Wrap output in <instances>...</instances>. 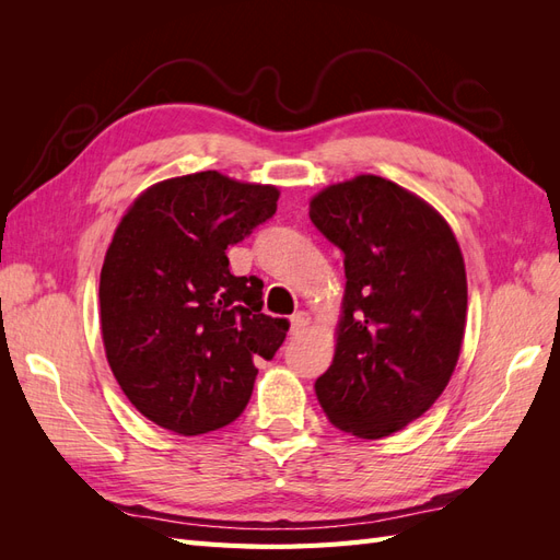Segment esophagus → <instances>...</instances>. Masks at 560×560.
Returning <instances> with one entry per match:
<instances>
[{
	"label": "esophagus",
	"mask_w": 560,
	"mask_h": 560,
	"mask_svg": "<svg viewBox=\"0 0 560 560\" xmlns=\"http://www.w3.org/2000/svg\"><path fill=\"white\" fill-rule=\"evenodd\" d=\"M308 325H311V315L306 311H299L296 315H292V331L294 334L308 329Z\"/></svg>",
	"instance_id": "34e87169"
}]
</instances>
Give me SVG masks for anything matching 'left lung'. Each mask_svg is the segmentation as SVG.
<instances>
[{"mask_svg": "<svg viewBox=\"0 0 560 560\" xmlns=\"http://www.w3.org/2000/svg\"><path fill=\"white\" fill-rule=\"evenodd\" d=\"M343 252L346 294L331 366L315 395L331 425L381 439L420 418L460 358L467 276L446 219L399 184L360 175L311 200Z\"/></svg>", "mask_w": 560, "mask_h": 560, "instance_id": "8db88e82", "label": "left lung"}]
</instances>
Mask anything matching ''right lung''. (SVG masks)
Returning <instances> with one entry per match:
<instances>
[{
  "instance_id": "obj_1",
  "label": "right lung",
  "mask_w": 560,
  "mask_h": 560,
  "mask_svg": "<svg viewBox=\"0 0 560 560\" xmlns=\"http://www.w3.org/2000/svg\"><path fill=\"white\" fill-rule=\"evenodd\" d=\"M270 184L217 171L159 182L116 226L100 273V325L124 395L156 425L196 436L229 425L290 322L261 313L264 282L226 249L278 210Z\"/></svg>"
}]
</instances>
